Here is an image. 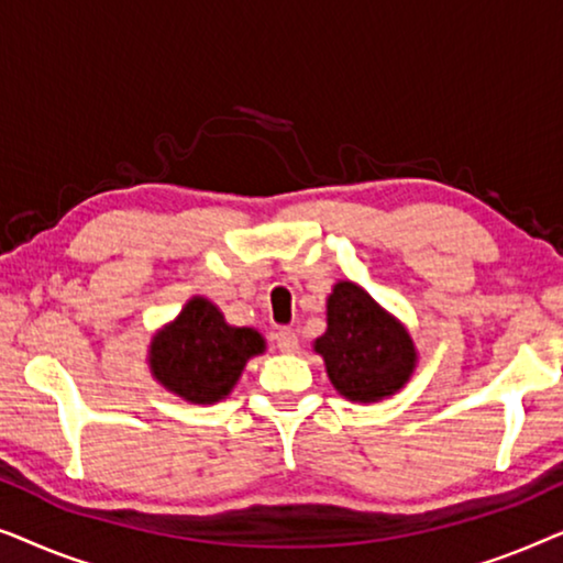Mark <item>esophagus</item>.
<instances>
[{
  "instance_id": "1",
  "label": "esophagus",
  "mask_w": 563,
  "mask_h": 563,
  "mask_svg": "<svg viewBox=\"0 0 563 563\" xmlns=\"http://www.w3.org/2000/svg\"><path fill=\"white\" fill-rule=\"evenodd\" d=\"M276 349L282 353H297L299 349V338L291 328H282L279 333H276Z\"/></svg>"
}]
</instances>
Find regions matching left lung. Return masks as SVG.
<instances>
[{
    "instance_id": "obj_1",
    "label": "left lung",
    "mask_w": 563,
    "mask_h": 563,
    "mask_svg": "<svg viewBox=\"0 0 563 563\" xmlns=\"http://www.w3.org/2000/svg\"><path fill=\"white\" fill-rule=\"evenodd\" d=\"M328 379L351 402H379L410 382L418 351L407 328L353 282L328 297V330L314 341Z\"/></svg>"
}]
</instances>
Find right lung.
<instances>
[{"label": "right lung", "instance_id": "add662e5", "mask_svg": "<svg viewBox=\"0 0 563 563\" xmlns=\"http://www.w3.org/2000/svg\"><path fill=\"white\" fill-rule=\"evenodd\" d=\"M266 351L258 330L228 325L207 297H191L179 318L153 335L148 366L153 379L191 405L225 399L249 358Z\"/></svg>", "mask_w": 563, "mask_h": 563}]
</instances>
